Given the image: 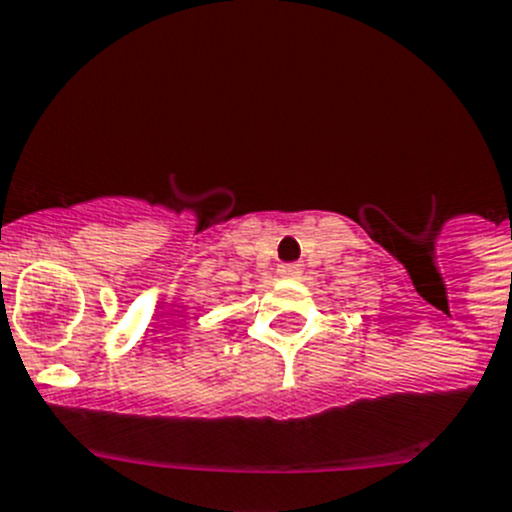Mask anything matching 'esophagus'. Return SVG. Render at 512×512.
Segmentation results:
<instances>
[{"label":"esophagus","instance_id":"esophagus-1","mask_svg":"<svg viewBox=\"0 0 512 512\" xmlns=\"http://www.w3.org/2000/svg\"><path fill=\"white\" fill-rule=\"evenodd\" d=\"M280 275H283V278H298L300 275V265H280Z\"/></svg>","mask_w":512,"mask_h":512}]
</instances>
